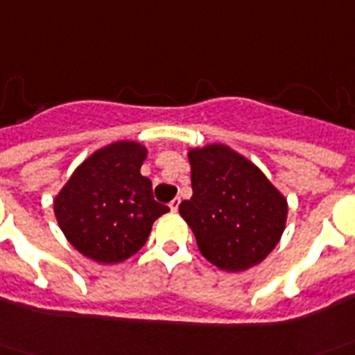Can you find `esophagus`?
Returning <instances> with one entry per match:
<instances>
[{"label":"esophagus","instance_id":"esophagus-1","mask_svg":"<svg viewBox=\"0 0 355 355\" xmlns=\"http://www.w3.org/2000/svg\"><path fill=\"white\" fill-rule=\"evenodd\" d=\"M178 205H180V198H175V200H171V202H169L171 211H177Z\"/></svg>","mask_w":355,"mask_h":355}]
</instances>
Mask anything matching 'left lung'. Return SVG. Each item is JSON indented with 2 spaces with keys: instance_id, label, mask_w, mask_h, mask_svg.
Instances as JSON below:
<instances>
[{
  "instance_id": "left-lung-1",
  "label": "left lung",
  "mask_w": 355,
  "mask_h": 355,
  "mask_svg": "<svg viewBox=\"0 0 355 355\" xmlns=\"http://www.w3.org/2000/svg\"><path fill=\"white\" fill-rule=\"evenodd\" d=\"M192 198L178 211L202 255L223 271L263 261L282 236L288 205L261 171L227 146L190 152Z\"/></svg>"
}]
</instances>
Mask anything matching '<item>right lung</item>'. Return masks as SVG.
<instances>
[{
  "mask_svg": "<svg viewBox=\"0 0 355 355\" xmlns=\"http://www.w3.org/2000/svg\"><path fill=\"white\" fill-rule=\"evenodd\" d=\"M146 148L117 142L90 155L53 203L59 227L78 252L98 263H119L146 244L153 220L169 211L140 175Z\"/></svg>",
  "mask_w": 355,
  "mask_h": 355,
  "instance_id": "1",
  "label": "right lung"
}]
</instances>
